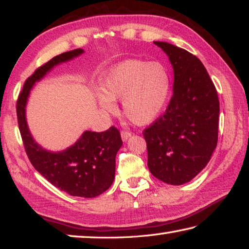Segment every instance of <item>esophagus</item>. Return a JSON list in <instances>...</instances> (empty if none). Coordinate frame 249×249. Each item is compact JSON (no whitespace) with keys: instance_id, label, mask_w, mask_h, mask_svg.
<instances>
[{"instance_id":"esophagus-1","label":"esophagus","mask_w":249,"mask_h":249,"mask_svg":"<svg viewBox=\"0 0 249 249\" xmlns=\"http://www.w3.org/2000/svg\"><path fill=\"white\" fill-rule=\"evenodd\" d=\"M132 135V133L128 132V130H122L121 132V136H122V140H123L124 142L128 140V137Z\"/></svg>"}]
</instances>
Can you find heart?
<instances>
[{
	"mask_svg": "<svg viewBox=\"0 0 249 249\" xmlns=\"http://www.w3.org/2000/svg\"><path fill=\"white\" fill-rule=\"evenodd\" d=\"M103 93L98 102L104 111L116 112L114 101L123 100L124 113L137 125H146L157 117L168 100L170 77L158 61L128 59L115 66L102 81Z\"/></svg>",
	"mask_w": 249,
	"mask_h": 249,
	"instance_id": "1",
	"label": "heart"
}]
</instances>
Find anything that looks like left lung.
Segmentation results:
<instances>
[{
  "label": "left lung",
  "mask_w": 249,
  "mask_h": 249,
  "mask_svg": "<svg viewBox=\"0 0 249 249\" xmlns=\"http://www.w3.org/2000/svg\"><path fill=\"white\" fill-rule=\"evenodd\" d=\"M174 67V94L166 112L144 129L151 175L180 185L208 165L217 145L220 102L199 58L165 41H154Z\"/></svg>",
  "instance_id": "obj_1"
}]
</instances>
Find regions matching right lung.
<instances>
[{"label":"right lung","instance_id":"obj_1","mask_svg":"<svg viewBox=\"0 0 249 249\" xmlns=\"http://www.w3.org/2000/svg\"><path fill=\"white\" fill-rule=\"evenodd\" d=\"M82 53L83 49L78 48L58 54L36 69L24 83L16 103V113L24 148L34 168L54 187L70 196L94 197L107 191L114 180L115 157L123 145L120 130L115 126L102 133L87 130L68 149L50 153L33 140L25 117V107L34 83L53 66Z\"/></svg>","mask_w":249,"mask_h":249}]
</instances>
